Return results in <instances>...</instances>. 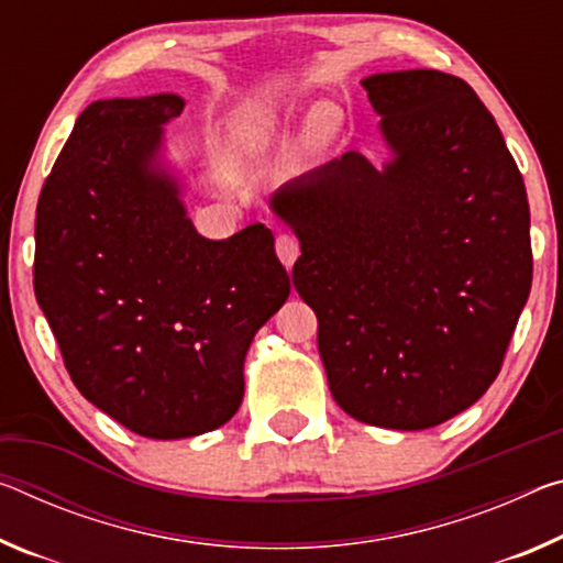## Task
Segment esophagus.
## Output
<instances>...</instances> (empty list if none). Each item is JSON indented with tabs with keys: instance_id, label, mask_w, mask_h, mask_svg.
Wrapping results in <instances>:
<instances>
[{
	"instance_id": "34e87169",
	"label": "esophagus",
	"mask_w": 563,
	"mask_h": 563,
	"mask_svg": "<svg viewBox=\"0 0 563 563\" xmlns=\"http://www.w3.org/2000/svg\"><path fill=\"white\" fill-rule=\"evenodd\" d=\"M275 253H278L280 263L290 271L292 263H296L298 255H300V243L292 235L280 233L278 238H275Z\"/></svg>"
}]
</instances>
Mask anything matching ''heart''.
Masks as SVG:
<instances>
[{"instance_id": "1", "label": "heart", "mask_w": 563, "mask_h": 563, "mask_svg": "<svg viewBox=\"0 0 563 563\" xmlns=\"http://www.w3.org/2000/svg\"><path fill=\"white\" fill-rule=\"evenodd\" d=\"M280 128V114L273 107L250 102L238 107V110L230 114L228 120V135L233 142L235 150L243 155H261L267 147L273 145L275 135H278ZM338 120L333 107L320 102L308 114V128H306V140L313 150L325 147L330 137L335 135Z\"/></svg>"}]
</instances>
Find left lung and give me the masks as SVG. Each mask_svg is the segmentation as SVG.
<instances>
[{
    "label": "left lung",
    "mask_w": 563,
    "mask_h": 563,
    "mask_svg": "<svg viewBox=\"0 0 563 563\" xmlns=\"http://www.w3.org/2000/svg\"><path fill=\"white\" fill-rule=\"evenodd\" d=\"M390 159L345 153L273 192L300 240L292 285L318 316L335 404L361 423L423 431L474 406L529 300L523 177L463 79L365 77Z\"/></svg>",
    "instance_id": "left-lung-1"
}]
</instances>
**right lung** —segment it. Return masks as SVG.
<instances>
[{"label":"right lung","mask_w":563,"mask_h":563,"mask_svg":"<svg viewBox=\"0 0 563 563\" xmlns=\"http://www.w3.org/2000/svg\"><path fill=\"white\" fill-rule=\"evenodd\" d=\"M180 95L79 114L42 187L34 296L89 404L157 441L216 431L245 394V355L290 296L263 222L228 240L187 218L165 163Z\"/></svg>","instance_id":"1"}]
</instances>
